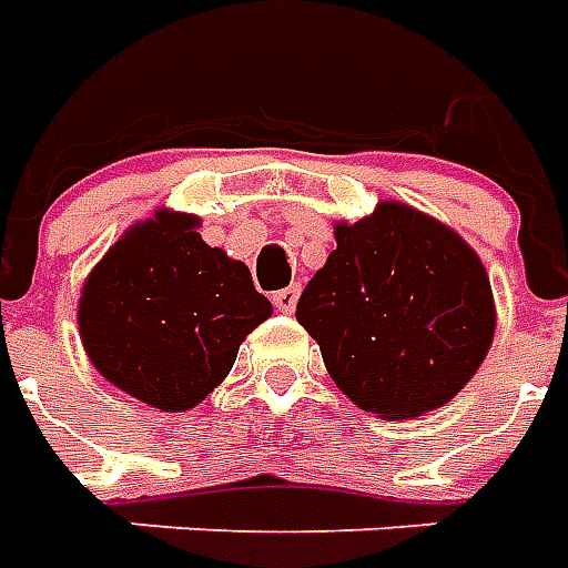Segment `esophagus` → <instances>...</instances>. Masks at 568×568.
<instances>
[{
  "mask_svg": "<svg viewBox=\"0 0 568 568\" xmlns=\"http://www.w3.org/2000/svg\"><path fill=\"white\" fill-rule=\"evenodd\" d=\"M297 297H301V285L280 288V292H273V307L280 310V313H292L297 307Z\"/></svg>",
  "mask_w": 568,
  "mask_h": 568,
  "instance_id": "34e87169",
  "label": "esophagus"
}]
</instances>
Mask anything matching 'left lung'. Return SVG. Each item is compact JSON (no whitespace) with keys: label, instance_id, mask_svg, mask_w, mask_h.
I'll use <instances>...</instances> for the list:
<instances>
[{"label":"left lung","instance_id":"left-lung-1","mask_svg":"<svg viewBox=\"0 0 568 568\" xmlns=\"http://www.w3.org/2000/svg\"><path fill=\"white\" fill-rule=\"evenodd\" d=\"M337 248L297 301V322L362 410L389 419L447 405L496 332L484 264L450 227L402 203L334 227Z\"/></svg>","mask_w":568,"mask_h":568}]
</instances>
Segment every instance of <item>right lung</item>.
I'll return each mask as SVG.
<instances>
[{"mask_svg": "<svg viewBox=\"0 0 568 568\" xmlns=\"http://www.w3.org/2000/svg\"><path fill=\"white\" fill-rule=\"evenodd\" d=\"M197 219L158 212L93 267L79 304L88 356L133 398L187 410L227 377L236 349L271 316L243 261L206 246Z\"/></svg>", "mask_w": 568, "mask_h": 568, "instance_id": "add662e5", "label": "right lung"}]
</instances>
